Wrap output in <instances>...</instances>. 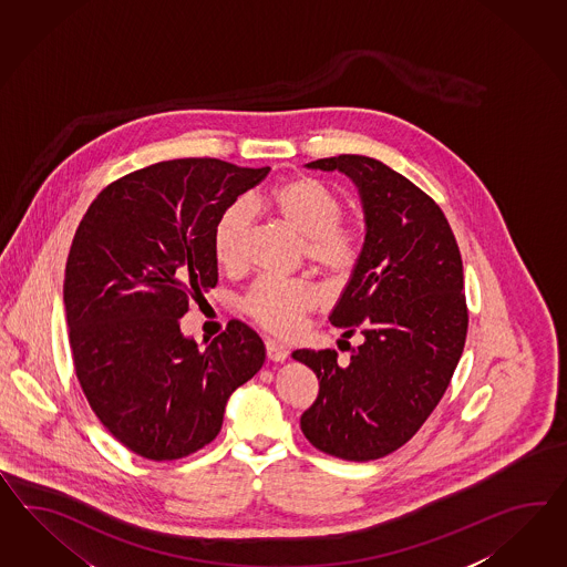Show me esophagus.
<instances>
[{
	"instance_id": "esophagus-1",
	"label": "esophagus",
	"mask_w": 567,
	"mask_h": 567,
	"mask_svg": "<svg viewBox=\"0 0 567 567\" xmlns=\"http://www.w3.org/2000/svg\"><path fill=\"white\" fill-rule=\"evenodd\" d=\"M264 347H266V357L270 361H275V363H280V361H285L289 357V351L282 344H278L276 340H266Z\"/></svg>"
}]
</instances>
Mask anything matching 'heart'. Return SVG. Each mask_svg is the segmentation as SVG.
I'll return each mask as SVG.
<instances>
[{
	"instance_id": "heart-1",
	"label": "heart",
	"mask_w": 567,
	"mask_h": 567,
	"mask_svg": "<svg viewBox=\"0 0 567 567\" xmlns=\"http://www.w3.org/2000/svg\"><path fill=\"white\" fill-rule=\"evenodd\" d=\"M256 210L275 216L301 237V256L309 268L330 280L352 275L363 256L365 230L354 218L342 216L344 199L337 187L316 175H295L251 198ZM249 230V210L237 202L216 220L213 247L225 268L244 264ZM320 295L306 280L256 278L241 297V311L254 323L276 337H291L307 313L318 306Z\"/></svg>"
}]
</instances>
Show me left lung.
<instances>
[{"mask_svg": "<svg viewBox=\"0 0 567 567\" xmlns=\"http://www.w3.org/2000/svg\"><path fill=\"white\" fill-rule=\"evenodd\" d=\"M307 167L351 177L368 233L330 316L344 338H363L349 365L332 349L292 352L320 382L301 431L330 456L383 458L427 421L464 351L468 309L458 244L435 199L380 161L340 154Z\"/></svg>", "mask_w": 567, "mask_h": 567, "instance_id": "8db88e82", "label": "left lung"}]
</instances>
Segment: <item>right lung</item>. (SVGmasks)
<instances>
[{"instance_id":"obj_1","label":"right lung","mask_w":567,"mask_h":567,"mask_svg":"<svg viewBox=\"0 0 567 567\" xmlns=\"http://www.w3.org/2000/svg\"><path fill=\"white\" fill-rule=\"evenodd\" d=\"M268 171L161 161L109 184L78 225L63 282L78 382L109 433L142 458L210 444L233 390L264 365V342L245 323L230 320L198 349L179 322L218 282V216Z\"/></svg>"}]
</instances>
